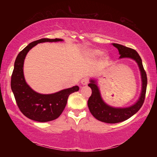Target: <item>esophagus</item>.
Returning a JSON list of instances; mask_svg holds the SVG:
<instances>
[{"label":"esophagus","instance_id":"34e87169","mask_svg":"<svg viewBox=\"0 0 157 157\" xmlns=\"http://www.w3.org/2000/svg\"><path fill=\"white\" fill-rule=\"evenodd\" d=\"M88 83H89V80H88V79H86V78H84V79H82V80H81V84L83 85H87L88 84Z\"/></svg>","mask_w":157,"mask_h":157}]
</instances>
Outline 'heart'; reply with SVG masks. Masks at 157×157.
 Masks as SVG:
<instances>
[{
	"label": "heart",
	"mask_w": 157,
	"mask_h": 157,
	"mask_svg": "<svg viewBox=\"0 0 157 157\" xmlns=\"http://www.w3.org/2000/svg\"><path fill=\"white\" fill-rule=\"evenodd\" d=\"M86 53L90 57H96L101 56L103 54V52L100 50L98 49H92V50H88L86 51Z\"/></svg>",
	"instance_id": "1"
}]
</instances>
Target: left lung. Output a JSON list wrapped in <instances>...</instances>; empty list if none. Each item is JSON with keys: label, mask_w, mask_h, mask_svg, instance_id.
Instances as JSON below:
<instances>
[{"label": "left lung", "mask_w": 157, "mask_h": 157, "mask_svg": "<svg viewBox=\"0 0 157 157\" xmlns=\"http://www.w3.org/2000/svg\"><path fill=\"white\" fill-rule=\"evenodd\" d=\"M112 45L118 50L121 55L119 59L129 58L137 63L141 77L142 85L140 96L134 105L127 107H114L109 105L103 100L97 79H90L88 86L92 90V94L88 100L89 111L97 120L107 123H117L124 121L137 113L144 102L147 84V75L143 68L141 58L136 50L121 44H112Z\"/></svg>", "instance_id": "8db88e82"}]
</instances>
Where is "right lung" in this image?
Here are the masks:
<instances>
[{"label":"right lung","instance_id":"right-lung-1","mask_svg":"<svg viewBox=\"0 0 157 157\" xmlns=\"http://www.w3.org/2000/svg\"><path fill=\"white\" fill-rule=\"evenodd\" d=\"M63 41L62 39L44 38L32 42L18 53L15 60L11 79L12 91L20 111L33 121L45 123L57 119L64 109L69 95L79 91V86H74L54 94H41L34 91L25 79L23 64L30 50L40 43Z\"/></svg>","mask_w":157,"mask_h":157}]
</instances>
